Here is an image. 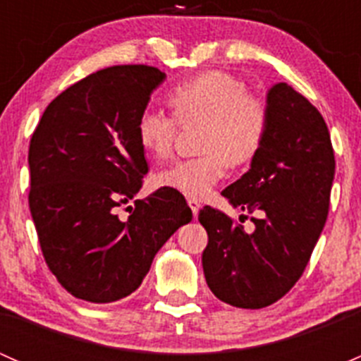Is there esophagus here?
<instances>
[{"label": "esophagus", "mask_w": 361, "mask_h": 361, "mask_svg": "<svg viewBox=\"0 0 361 361\" xmlns=\"http://www.w3.org/2000/svg\"><path fill=\"white\" fill-rule=\"evenodd\" d=\"M188 206H190L192 213H194V216H197L199 209H201V204H199L197 199H188Z\"/></svg>", "instance_id": "34e87169"}]
</instances>
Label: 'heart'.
I'll return each mask as SVG.
<instances>
[{"label":"heart","instance_id":"obj_1","mask_svg":"<svg viewBox=\"0 0 361 361\" xmlns=\"http://www.w3.org/2000/svg\"><path fill=\"white\" fill-rule=\"evenodd\" d=\"M174 116L147 110L136 122L141 150L162 160L173 152L181 127L202 126L199 136L201 157L178 160L155 174L159 187L192 199L206 197L225 176L227 164L246 166L260 154L271 110L262 97L248 94L243 80L224 71H207L180 83L167 94Z\"/></svg>","mask_w":361,"mask_h":361}]
</instances>
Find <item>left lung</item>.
Segmentation results:
<instances>
[{
  "label": "left lung",
  "mask_w": 361,
  "mask_h": 361,
  "mask_svg": "<svg viewBox=\"0 0 361 361\" xmlns=\"http://www.w3.org/2000/svg\"><path fill=\"white\" fill-rule=\"evenodd\" d=\"M271 127L248 173L221 195L234 207L260 216L255 228L220 209L204 206L199 221L207 232L202 269L221 302L262 309L300 279L329 216L336 157L322 113L288 83L267 94Z\"/></svg>",
  "instance_id": "obj_1"
}]
</instances>
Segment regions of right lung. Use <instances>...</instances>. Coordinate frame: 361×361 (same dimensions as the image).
Returning a JSON list of instances; mask_svg holds the SVG:
<instances>
[{"mask_svg":"<svg viewBox=\"0 0 361 361\" xmlns=\"http://www.w3.org/2000/svg\"><path fill=\"white\" fill-rule=\"evenodd\" d=\"M164 78L147 64L101 69L61 92L32 133L29 209L47 265L73 297L106 304L130 295L164 243L192 220L183 195L169 188L118 218L148 173L136 122Z\"/></svg>","mask_w":361,"mask_h":361,"instance_id":"1","label":"right lung"}]
</instances>
